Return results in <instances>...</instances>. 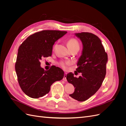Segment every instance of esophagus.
<instances>
[{"label":"esophagus","instance_id":"1","mask_svg":"<svg viewBox=\"0 0 126 126\" xmlns=\"http://www.w3.org/2000/svg\"><path fill=\"white\" fill-rule=\"evenodd\" d=\"M67 76V73H66V72H64V76H63V80L64 81H67V78H66L67 76Z\"/></svg>","mask_w":126,"mask_h":126}]
</instances>
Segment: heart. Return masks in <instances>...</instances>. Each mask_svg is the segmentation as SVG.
<instances>
[{
  "label": "heart",
  "instance_id": "obj_1",
  "mask_svg": "<svg viewBox=\"0 0 126 126\" xmlns=\"http://www.w3.org/2000/svg\"><path fill=\"white\" fill-rule=\"evenodd\" d=\"M67 45L68 48H72L75 47H79V44L78 41L76 40L75 38H71L67 41ZM69 63H62L61 66L63 68H66L67 65H69Z\"/></svg>",
  "mask_w": 126,
  "mask_h": 126
}]
</instances>
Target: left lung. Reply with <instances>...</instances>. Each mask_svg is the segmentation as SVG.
<instances>
[{
	"label": "left lung",
	"mask_w": 126,
	"mask_h": 126,
	"mask_svg": "<svg viewBox=\"0 0 126 126\" xmlns=\"http://www.w3.org/2000/svg\"><path fill=\"white\" fill-rule=\"evenodd\" d=\"M82 44L81 55L77 62L76 71L81 72L79 78L71 72L67 75V80L75 88L69 96L79 101H84L100 88L106 74L108 56L99 38L89 32L75 33Z\"/></svg>",
	"instance_id": "8db88e82"
}]
</instances>
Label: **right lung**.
Wrapping results in <instances>:
<instances>
[{
	"label": "right lung",
	"mask_w": 126,
	"mask_h": 126,
	"mask_svg": "<svg viewBox=\"0 0 126 126\" xmlns=\"http://www.w3.org/2000/svg\"><path fill=\"white\" fill-rule=\"evenodd\" d=\"M67 32L43 30L29 36L20 46L15 70L21 89L29 97L45 96L53 83L63 78L64 72L60 68L54 66L45 70L40 62L44 57L51 56L53 45Z\"/></svg>",
	"instance_id": "1"
}]
</instances>
